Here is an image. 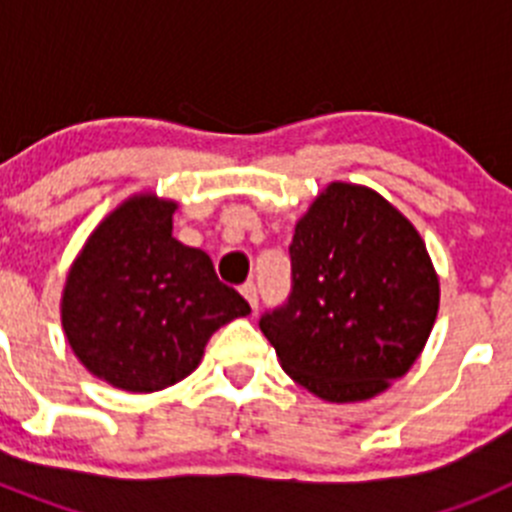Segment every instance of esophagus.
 <instances>
[{"mask_svg":"<svg viewBox=\"0 0 512 512\" xmlns=\"http://www.w3.org/2000/svg\"><path fill=\"white\" fill-rule=\"evenodd\" d=\"M241 292H243V297H246V300H248V305H251L253 310H256V307H259V287H256V284H253V282H246L241 287Z\"/></svg>","mask_w":512,"mask_h":512,"instance_id":"1","label":"esophagus"}]
</instances>
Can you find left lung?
I'll use <instances>...</instances> for the list:
<instances>
[{"label":"left lung","instance_id":"1","mask_svg":"<svg viewBox=\"0 0 512 512\" xmlns=\"http://www.w3.org/2000/svg\"><path fill=\"white\" fill-rule=\"evenodd\" d=\"M289 259V297L259 320L289 377L328 402H356L408 372L436 323L438 277L390 202L330 184L297 223Z\"/></svg>","mask_w":512,"mask_h":512}]
</instances>
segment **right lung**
Listing matches in <instances>:
<instances>
[{"label": "right lung", "mask_w": 512, "mask_h": 512, "mask_svg": "<svg viewBox=\"0 0 512 512\" xmlns=\"http://www.w3.org/2000/svg\"><path fill=\"white\" fill-rule=\"evenodd\" d=\"M176 205L140 194L92 233L63 289L61 320L94 377L128 392L171 387L220 325L251 312L212 259L171 235Z\"/></svg>", "instance_id": "obj_1"}]
</instances>
